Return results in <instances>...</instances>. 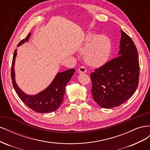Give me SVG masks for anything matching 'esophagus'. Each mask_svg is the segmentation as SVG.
<instances>
[{
  "label": "esophagus",
  "instance_id": "esophagus-1",
  "mask_svg": "<svg viewBox=\"0 0 150 150\" xmlns=\"http://www.w3.org/2000/svg\"><path fill=\"white\" fill-rule=\"evenodd\" d=\"M87 71L86 68L84 66H81L78 69V72L79 73H85Z\"/></svg>",
  "mask_w": 150,
  "mask_h": 150
}]
</instances>
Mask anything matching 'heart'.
Segmentation results:
<instances>
[{
    "label": "heart",
    "instance_id": "b5f03b06",
    "mask_svg": "<svg viewBox=\"0 0 150 150\" xmlns=\"http://www.w3.org/2000/svg\"><path fill=\"white\" fill-rule=\"evenodd\" d=\"M111 51V40L106 35L99 34L95 36L90 33L86 39L81 51L84 53V59L88 64L101 66L108 61Z\"/></svg>",
    "mask_w": 150,
    "mask_h": 150
}]
</instances>
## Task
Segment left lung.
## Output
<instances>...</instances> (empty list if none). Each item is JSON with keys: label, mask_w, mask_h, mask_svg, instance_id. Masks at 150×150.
<instances>
[{"label": "left lung", "mask_w": 150, "mask_h": 150, "mask_svg": "<svg viewBox=\"0 0 150 150\" xmlns=\"http://www.w3.org/2000/svg\"><path fill=\"white\" fill-rule=\"evenodd\" d=\"M118 56L91 74L94 100L103 108L120 106L137 90L139 64L137 49L129 36L121 30Z\"/></svg>", "instance_id": "1"}]
</instances>
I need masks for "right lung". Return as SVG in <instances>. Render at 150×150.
<instances>
[{
  "label": "right lung",
  "mask_w": 150,
  "mask_h": 150,
  "mask_svg": "<svg viewBox=\"0 0 150 150\" xmlns=\"http://www.w3.org/2000/svg\"><path fill=\"white\" fill-rule=\"evenodd\" d=\"M30 35V33L27 35L25 39H22L18 44L17 46H20L24 42L28 41ZM16 55L17 50L16 49L13 53L12 62L11 78L13 88L20 99L26 106L37 112L46 113L56 111L63 101L66 84L74 74L75 69H70L59 72L48 88L34 96H29L22 92L16 83L13 66H14Z\"/></svg>",
  "instance_id": "obj_1"
}]
</instances>
